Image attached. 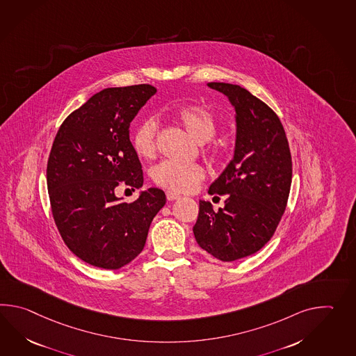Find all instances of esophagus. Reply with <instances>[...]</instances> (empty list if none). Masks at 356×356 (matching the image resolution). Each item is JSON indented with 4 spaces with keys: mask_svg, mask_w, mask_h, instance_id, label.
<instances>
[{
    "mask_svg": "<svg viewBox=\"0 0 356 356\" xmlns=\"http://www.w3.org/2000/svg\"><path fill=\"white\" fill-rule=\"evenodd\" d=\"M166 197L168 200H176V199H179V197H180V194L175 193L172 190H167Z\"/></svg>",
    "mask_w": 356,
    "mask_h": 356,
    "instance_id": "34e87169",
    "label": "esophagus"
}]
</instances>
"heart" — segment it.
I'll list each match as a JSON object with an SVG mask.
<instances>
[{
	"instance_id": "obj_1",
	"label": "heart",
	"mask_w": 356,
	"mask_h": 356,
	"mask_svg": "<svg viewBox=\"0 0 356 356\" xmlns=\"http://www.w3.org/2000/svg\"><path fill=\"white\" fill-rule=\"evenodd\" d=\"M176 118L197 142L206 143L213 138L218 121L213 112L202 104L184 106L176 112ZM159 124L154 118L143 120L135 127L131 143L135 152L144 159L153 157L157 145ZM208 150L216 154L218 145H209ZM154 182L167 189L188 193L193 191L206 177V170L197 163H182L175 161H163L153 168Z\"/></svg>"
}]
</instances>
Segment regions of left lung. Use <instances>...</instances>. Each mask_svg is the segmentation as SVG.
<instances>
[{
  "label": "left lung",
  "mask_w": 356,
  "mask_h": 356,
  "mask_svg": "<svg viewBox=\"0 0 356 356\" xmlns=\"http://www.w3.org/2000/svg\"><path fill=\"white\" fill-rule=\"evenodd\" d=\"M229 98L235 110L234 157L208 193L227 194L225 207L199 200L193 232L207 253L232 261L257 253L275 234L293 179L291 153L276 113L245 88L208 83Z\"/></svg>",
  "instance_id": "8db88e82"
}]
</instances>
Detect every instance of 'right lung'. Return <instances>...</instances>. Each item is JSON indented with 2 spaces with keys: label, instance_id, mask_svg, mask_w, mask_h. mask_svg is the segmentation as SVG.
Instances as JSON below:
<instances>
[{
  "label": "right lung",
  "instance_id": "obj_1",
  "mask_svg": "<svg viewBox=\"0 0 356 356\" xmlns=\"http://www.w3.org/2000/svg\"><path fill=\"white\" fill-rule=\"evenodd\" d=\"M157 89L148 84L106 88L72 112L49 153L47 188L56 226L81 261L119 269L142 253L153 218L166 204L159 188L133 203L116 188L143 186L140 161L130 142V124Z\"/></svg>",
  "mask_w": 356,
  "mask_h": 356
}]
</instances>
